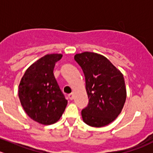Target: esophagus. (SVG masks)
<instances>
[{
	"label": "esophagus",
	"instance_id": "1",
	"mask_svg": "<svg viewBox=\"0 0 153 153\" xmlns=\"http://www.w3.org/2000/svg\"><path fill=\"white\" fill-rule=\"evenodd\" d=\"M68 98H69V100H72L74 99V94H72V93H71V94H68Z\"/></svg>",
	"mask_w": 153,
	"mask_h": 153
}]
</instances>
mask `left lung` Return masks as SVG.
I'll return each instance as SVG.
<instances>
[{
	"instance_id": "obj_1",
	"label": "left lung",
	"mask_w": 153,
	"mask_h": 153,
	"mask_svg": "<svg viewBox=\"0 0 153 153\" xmlns=\"http://www.w3.org/2000/svg\"><path fill=\"white\" fill-rule=\"evenodd\" d=\"M75 60L85 77L88 105L81 111L91 127H103L118 117L126 100L123 75L105 56L91 52L76 54Z\"/></svg>"
}]
</instances>
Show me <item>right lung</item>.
<instances>
[{
    "label": "right lung",
    "mask_w": 153,
    "mask_h": 153,
    "mask_svg": "<svg viewBox=\"0 0 153 153\" xmlns=\"http://www.w3.org/2000/svg\"><path fill=\"white\" fill-rule=\"evenodd\" d=\"M62 54H48L25 71L19 86V97L27 115L38 123L51 125L62 116L67 105L53 75Z\"/></svg>",
    "instance_id": "add662e5"
}]
</instances>
